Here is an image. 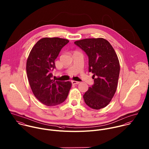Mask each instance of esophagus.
Wrapping results in <instances>:
<instances>
[{"label":"esophagus","instance_id":"obj_1","mask_svg":"<svg viewBox=\"0 0 149 149\" xmlns=\"http://www.w3.org/2000/svg\"><path fill=\"white\" fill-rule=\"evenodd\" d=\"M71 82L73 85H76V84H78L79 83V82L78 81H71Z\"/></svg>","mask_w":149,"mask_h":149}]
</instances>
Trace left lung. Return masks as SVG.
<instances>
[{
  "instance_id": "8db88e82",
  "label": "left lung",
  "mask_w": 149,
  "mask_h": 149,
  "mask_svg": "<svg viewBox=\"0 0 149 149\" xmlns=\"http://www.w3.org/2000/svg\"><path fill=\"white\" fill-rule=\"evenodd\" d=\"M74 43L89 58V71L93 74L94 84L83 96L85 103L95 110L107 106L113 97L118 85L120 65L118 56L106 39H84Z\"/></svg>"
}]
</instances>
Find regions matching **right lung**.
I'll list each match as a JSON object with an SVG mask.
<instances>
[{
  "instance_id": "right-lung-1",
  "label": "right lung",
  "mask_w": 149,
  "mask_h": 149,
  "mask_svg": "<svg viewBox=\"0 0 149 149\" xmlns=\"http://www.w3.org/2000/svg\"><path fill=\"white\" fill-rule=\"evenodd\" d=\"M69 40L60 38H43L31 49L26 61V70L31 90L42 104H59L67 99L72 84L52 79L51 71L56 68L54 60Z\"/></svg>"
}]
</instances>
